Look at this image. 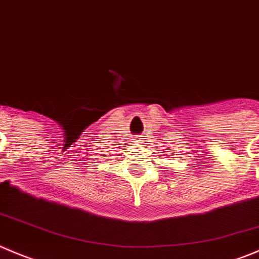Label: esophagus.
I'll return each mask as SVG.
<instances>
[{
  "mask_svg": "<svg viewBox=\"0 0 259 259\" xmlns=\"http://www.w3.org/2000/svg\"><path fill=\"white\" fill-rule=\"evenodd\" d=\"M134 142H135V143H142L143 140H142V138H135Z\"/></svg>",
  "mask_w": 259,
  "mask_h": 259,
  "instance_id": "obj_1",
  "label": "esophagus"
}]
</instances>
